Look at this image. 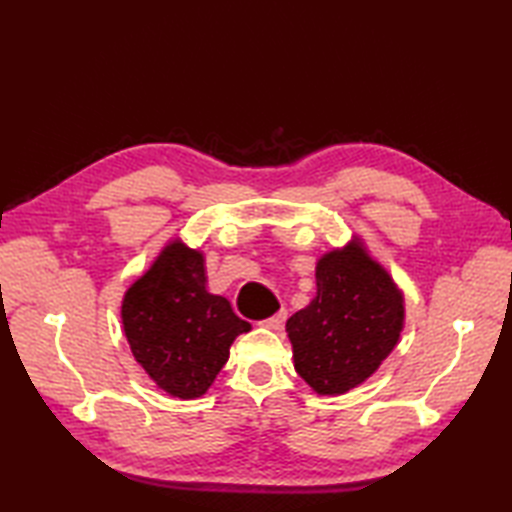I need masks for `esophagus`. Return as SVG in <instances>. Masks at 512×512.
Returning <instances> with one entry per match:
<instances>
[{
	"mask_svg": "<svg viewBox=\"0 0 512 512\" xmlns=\"http://www.w3.org/2000/svg\"><path fill=\"white\" fill-rule=\"evenodd\" d=\"M286 319H288V312H286V310H279L277 314H273V317H268V319L264 321V325H266V328H270V330L279 332V330H284Z\"/></svg>",
	"mask_w": 512,
	"mask_h": 512,
	"instance_id": "34e87169",
	"label": "esophagus"
}]
</instances>
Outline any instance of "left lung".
Returning a JSON list of instances; mask_svg holds the SVG:
<instances>
[{"mask_svg":"<svg viewBox=\"0 0 512 512\" xmlns=\"http://www.w3.org/2000/svg\"><path fill=\"white\" fill-rule=\"evenodd\" d=\"M317 295L286 321L297 374L321 396L363 385L394 352L405 328V295L354 235L323 253Z\"/></svg>","mask_w":512,"mask_h":512,"instance_id":"left-lung-1","label":"left lung"}]
</instances>
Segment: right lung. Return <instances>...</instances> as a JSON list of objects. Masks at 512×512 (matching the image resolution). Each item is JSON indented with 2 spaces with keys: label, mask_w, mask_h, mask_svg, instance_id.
Instances as JSON below:
<instances>
[{
  "label": "right lung",
  "mask_w": 512,
  "mask_h": 512,
  "mask_svg": "<svg viewBox=\"0 0 512 512\" xmlns=\"http://www.w3.org/2000/svg\"><path fill=\"white\" fill-rule=\"evenodd\" d=\"M121 321L129 350L154 383L180 400L204 396L250 323L206 290L204 253L180 237L162 246L127 288Z\"/></svg>",
  "instance_id": "right-lung-1"
}]
</instances>
